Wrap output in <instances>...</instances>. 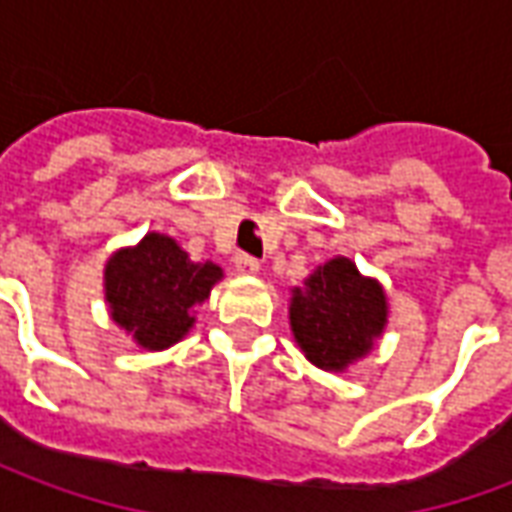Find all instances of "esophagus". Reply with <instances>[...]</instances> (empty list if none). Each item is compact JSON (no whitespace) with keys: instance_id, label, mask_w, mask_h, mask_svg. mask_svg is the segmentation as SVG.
I'll return each instance as SVG.
<instances>
[{"instance_id":"obj_1","label":"esophagus","mask_w":512,"mask_h":512,"mask_svg":"<svg viewBox=\"0 0 512 512\" xmlns=\"http://www.w3.org/2000/svg\"><path fill=\"white\" fill-rule=\"evenodd\" d=\"M233 266H235V271L241 274V277H255L257 271H260V263H257L255 257H249V255L235 257Z\"/></svg>"}]
</instances>
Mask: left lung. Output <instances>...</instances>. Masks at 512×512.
I'll list each match as a JSON object with an SVG mask.
<instances>
[{
	"mask_svg": "<svg viewBox=\"0 0 512 512\" xmlns=\"http://www.w3.org/2000/svg\"><path fill=\"white\" fill-rule=\"evenodd\" d=\"M290 332L301 354L326 373H345L376 351L389 323V301L376 277L337 255L290 288Z\"/></svg>",
	"mask_w": 512,
	"mask_h": 512,
	"instance_id": "1",
	"label": "left lung"
}]
</instances>
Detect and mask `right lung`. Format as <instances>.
<instances>
[{"label":"right lung","instance_id":"right-lung-1","mask_svg":"<svg viewBox=\"0 0 512 512\" xmlns=\"http://www.w3.org/2000/svg\"><path fill=\"white\" fill-rule=\"evenodd\" d=\"M222 279L216 263H194L172 235L153 230L106 260V310L139 348L167 351L194 329L197 307Z\"/></svg>","mask_w":512,"mask_h":512}]
</instances>
